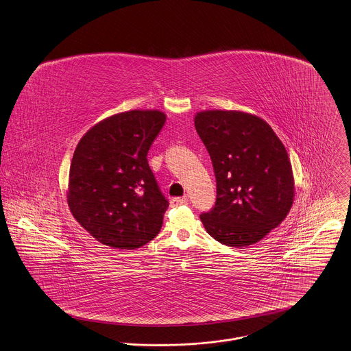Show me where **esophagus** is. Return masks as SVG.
I'll return each instance as SVG.
<instances>
[{"instance_id": "34e87169", "label": "esophagus", "mask_w": 351, "mask_h": 351, "mask_svg": "<svg viewBox=\"0 0 351 351\" xmlns=\"http://www.w3.org/2000/svg\"><path fill=\"white\" fill-rule=\"evenodd\" d=\"M186 203H188L186 197H173L171 200V206H184Z\"/></svg>"}]
</instances>
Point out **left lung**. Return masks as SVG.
I'll use <instances>...</instances> for the list:
<instances>
[{
    "label": "left lung",
    "mask_w": 351,
    "mask_h": 351,
    "mask_svg": "<svg viewBox=\"0 0 351 351\" xmlns=\"http://www.w3.org/2000/svg\"><path fill=\"white\" fill-rule=\"evenodd\" d=\"M216 176V203L200 220L216 241L253 245L278 227L293 206L294 178L285 145L264 119L208 110L195 115Z\"/></svg>",
    "instance_id": "left-lung-1"
}]
</instances>
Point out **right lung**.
I'll list each match as a JSON object with an SVG mask.
<instances>
[{
    "label": "right lung",
    "instance_id": "right-lung-1",
    "mask_svg": "<svg viewBox=\"0 0 351 351\" xmlns=\"http://www.w3.org/2000/svg\"><path fill=\"white\" fill-rule=\"evenodd\" d=\"M165 122L158 110L125 111L91 127L77 145L67 204L101 244L131 250L160 232L168 202L147 154Z\"/></svg>",
    "mask_w": 351,
    "mask_h": 351
}]
</instances>
